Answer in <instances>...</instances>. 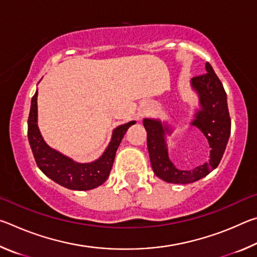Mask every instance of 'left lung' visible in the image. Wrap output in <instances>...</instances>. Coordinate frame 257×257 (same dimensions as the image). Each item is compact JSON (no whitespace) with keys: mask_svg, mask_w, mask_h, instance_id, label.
<instances>
[{"mask_svg":"<svg viewBox=\"0 0 257 257\" xmlns=\"http://www.w3.org/2000/svg\"><path fill=\"white\" fill-rule=\"evenodd\" d=\"M202 76L194 77L190 86L198 96V108L195 110L194 119L190 124L197 128L205 136L210 146L208 161L198 165L193 170H179L169 159L167 136L172 134V127L160 119L145 118L143 124L147 132V149H149L152 169L160 179L170 184H191L202 179L219 165L227 147L231 120H230L227 94L222 82L215 75L212 66L205 64Z\"/></svg>","mask_w":257,"mask_h":257,"instance_id":"left-lung-1","label":"left lung"}]
</instances>
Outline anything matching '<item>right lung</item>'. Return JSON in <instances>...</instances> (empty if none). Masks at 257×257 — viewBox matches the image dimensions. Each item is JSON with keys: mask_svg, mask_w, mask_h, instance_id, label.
I'll use <instances>...</instances> for the list:
<instances>
[{"mask_svg": "<svg viewBox=\"0 0 257 257\" xmlns=\"http://www.w3.org/2000/svg\"><path fill=\"white\" fill-rule=\"evenodd\" d=\"M37 95L36 90L32 98L28 116V141L37 167L50 179L68 189L89 190L104 184L110 175L116 150L125 132L136 121H130L113 129L106 150L97 160L79 163L46 144L37 124Z\"/></svg>", "mask_w": 257, "mask_h": 257, "instance_id": "add662e5", "label": "right lung"}]
</instances>
